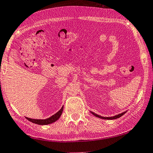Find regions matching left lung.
<instances>
[{"label": "left lung", "instance_id": "1", "mask_svg": "<svg viewBox=\"0 0 153 153\" xmlns=\"http://www.w3.org/2000/svg\"><path fill=\"white\" fill-rule=\"evenodd\" d=\"M126 112V111H124L123 113H122V114H117V115H116V116H112V117H102V116H99V115H97L96 114H95V113L91 111V113L94 115V116H95L96 117H99V118H102V119H105V120H114V119L119 118L120 117H121L122 116H123V115L125 114Z\"/></svg>", "mask_w": 153, "mask_h": 153}]
</instances>
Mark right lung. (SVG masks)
<instances>
[{"mask_svg":"<svg viewBox=\"0 0 153 153\" xmlns=\"http://www.w3.org/2000/svg\"><path fill=\"white\" fill-rule=\"evenodd\" d=\"M63 109V107H62V109H61L58 112L56 113L55 114H54L53 116H52L50 117H48V118H47V119H44V120L31 119V118H29V117H27V119L28 120L31 122V123H33L39 124V125H46V124H51L53 123H55V121H57V120L60 117L61 115H62Z\"/></svg>","mask_w":153,"mask_h":153,"instance_id":"right-lung-1","label":"right lung"}]
</instances>
